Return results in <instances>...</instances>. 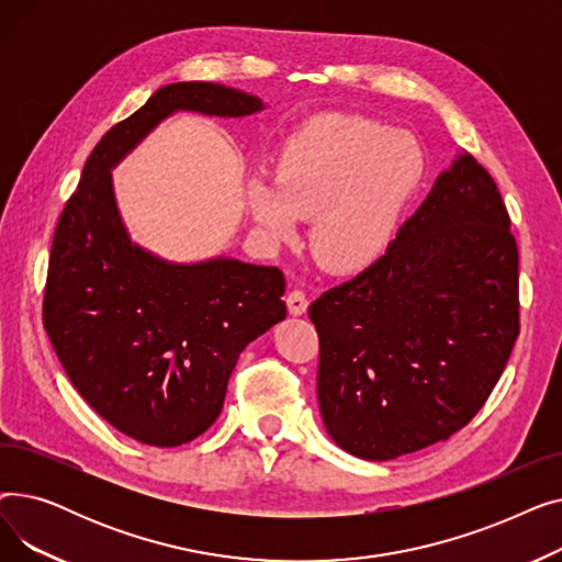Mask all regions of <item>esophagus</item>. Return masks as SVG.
<instances>
[{"instance_id": "1", "label": "esophagus", "mask_w": 562, "mask_h": 562, "mask_svg": "<svg viewBox=\"0 0 562 562\" xmlns=\"http://www.w3.org/2000/svg\"><path fill=\"white\" fill-rule=\"evenodd\" d=\"M307 296H305V291H301V289H296V291H291L289 296H286V307H289V314L291 316H301V314H305L307 312Z\"/></svg>"}]
</instances>
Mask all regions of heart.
I'll return each instance as SVG.
<instances>
[{
    "instance_id": "b5f03b06",
    "label": "heart",
    "mask_w": 562,
    "mask_h": 562,
    "mask_svg": "<svg viewBox=\"0 0 562 562\" xmlns=\"http://www.w3.org/2000/svg\"><path fill=\"white\" fill-rule=\"evenodd\" d=\"M426 170L419 140L364 115L323 113L293 130L273 161V182L255 177L248 210L263 236L289 244L310 218V248L339 273L362 271L394 239Z\"/></svg>"
}]
</instances>
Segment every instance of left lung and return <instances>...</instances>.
<instances>
[{
  "label": "left lung",
  "instance_id": "1",
  "mask_svg": "<svg viewBox=\"0 0 562 562\" xmlns=\"http://www.w3.org/2000/svg\"><path fill=\"white\" fill-rule=\"evenodd\" d=\"M335 445L394 460L474 419L519 335V255L490 172L462 153L367 271L310 305Z\"/></svg>",
  "mask_w": 562,
  "mask_h": 562
}]
</instances>
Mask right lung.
<instances>
[{
  "instance_id": "obj_1",
  "label": "right lung",
  "mask_w": 562,
  "mask_h": 562,
  "mask_svg": "<svg viewBox=\"0 0 562 562\" xmlns=\"http://www.w3.org/2000/svg\"><path fill=\"white\" fill-rule=\"evenodd\" d=\"M266 104L212 81L161 86L88 157L58 218L43 323L75 390L150 447H180L223 409L241 350L286 316L278 266L177 263L132 241L111 170L175 111L244 117Z\"/></svg>"
}]
</instances>
